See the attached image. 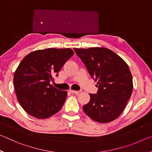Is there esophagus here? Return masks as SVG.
<instances>
[{"label": "esophagus", "mask_w": 152, "mask_h": 152, "mask_svg": "<svg viewBox=\"0 0 152 152\" xmlns=\"http://www.w3.org/2000/svg\"><path fill=\"white\" fill-rule=\"evenodd\" d=\"M70 92L72 94H78L80 92V91H73V90H70Z\"/></svg>", "instance_id": "34e87169"}]
</instances>
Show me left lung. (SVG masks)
Here are the masks:
<instances>
[{
    "mask_svg": "<svg viewBox=\"0 0 152 152\" xmlns=\"http://www.w3.org/2000/svg\"><path fill=\"white\" fill-rule=\"evenodd\" d=\"M90 75L97 82L96 94L83 106L84 113L95 121H113L121 114L132 96L133 80L125 61L105 48H74Z\"/></svg>",
    "mask_w": 152,
    "mask_h": 152,
    "instance_id": "8db88e82",
    "label": "left lung"
}]
</instances>
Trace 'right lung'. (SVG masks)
Wrapping results in <instances>:
<instances>
[{"label":"right lung","mask_w":152,"mask_h":152,"mask_svg":"<svg viewBox=\"0 0 152 152\" xmlns=\"http://www.w3.org/2000/svg\"><path fill=\"white\" fill-rule=\"evenodd\" d=\"M70 48H48L31 52L14 74L17 100L25 111L37 119H47L60 110L67 92L50 84L64 64L74 55Z\"/></svg>","instance_id":"right-lung-1"}]
</instances>
